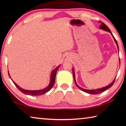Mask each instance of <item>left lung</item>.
<instances>
[{
    "mask_svg": "<svg viewBox=\"0 0 126 126\" xmlns=\"http://www.w3.org/2000/svg\"><path fill=\"white\" fill-rule=\"evenodd\" d=\"M99 22L101 23V21H100V22ZM100 29H102V30H104V31H108V32H109V33H111V36H113V38L114 39V41L115 42V43L116 44L117 47V48H118V51H119V46H118V44H117V43L116 40L115 39V38H114V36L113 35V34H112L111 32V31L110 30V29H109L108 28V26H107V25L105 24H104L103 23H102L101 24V25L100 26ZM119 61H120V60H119ZM73 76H74V81H75V83L76 86H77V87H78L80 89L82 90L83 91V92H85V93H88V94H100V93H102L104 92V91H106V90H107L108 89H109V88H110V87L112 86V85H113L114 84V82H115V78H116V77H115V78L113 80V81L110 84H109L108 85H107L106 87H103V88H100V89H97L88 90V89H83V88H81V87H79V85H77V83H76V80H75V74L74 69L73 68Z\"/></svg>",
    "mask_w": 126,
    "mask_h": 126,
    "instance_id": "left-lung-1",
    "label": "left lung"
}]
</instances>
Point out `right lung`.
<instances>
[{
	"label": "right lung",
	"instance_id": "1",
	"mask_svg": "<svg viewBox=\"0 0 126 126\" xmlns=\"http://www.w3.org/2000/svg\"><path fill=\"white\" fill-rule=\"evenodd\" d=\"M60 66V65H58L57 68H56L54 70H53L51 72V76H50V81L49 84L48 85L46 88H44V89H43L41 90H25V89H23V88H20L19 86H18V85L16 84L14 81H13V80L11 79V77L10 76L9 71H8V74H9V77H10V79H12V81L13 82V83L15 84L16 87H17L21 92H22L23 93L25 94L29 95L38 96V95H43V94H44L47 93V92H49V90H50L52 88V87L53 86V85H54L55 82L56 74V73H57V71L58 70V69Z\"/></svg>",
	"mask_w": 126,
	"mask_h": 126
}]
</instances>
